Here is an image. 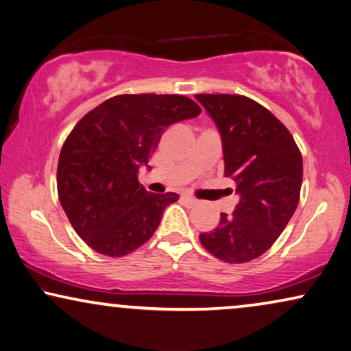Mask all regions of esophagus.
<instances>
[{
    "label": "esophagus",
    "mask_w": 351,
    "mask_h": 351,
    "mask_svg": "<svg viewBox=\"0 0 351 351\" xmlns=\"http://www.w3.org/2000/svg\"><path fill=\"white\" fill-rule=\"evenodd\" d=\"M183 200H186V202H188L189 205H195V204H197V199L193 197V195H189V194H184V195H183Z\"/></svg>",
    "instance_id": "1"
}]
</instances>
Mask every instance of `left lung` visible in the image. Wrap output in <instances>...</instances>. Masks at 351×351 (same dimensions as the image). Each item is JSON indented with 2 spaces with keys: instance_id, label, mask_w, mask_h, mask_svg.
<instances>
[{
  "instance_id": "1",
  "label": "left lung",
  "mask_w": 351,
  "mask_h": 351,
  "mask_svg": "<svg viewBox=\"0 0 351 351\" xmlns=\"http://www.w3.org/2000/svg\"><path fill=\"white\" fill-rule=\"evenodd\" d=\"M221 133L224 176L241 195L200 244L218 260L258 258L281 236L300 200L302 152L291 132L258 102L241 95H195Z\"/></svg>"
}]
</instances>
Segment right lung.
<instances>
[{"instance_id": "add662e5", "label": "right lung", "mask_w": 351, "mask_h": 351, "mask_svg": "<svg viewBox=\"0 0 351 351\" xmlns=\"http://www.w3.org/2000/svg\"><path fill=\"white\" fill-rule=\"evenodd\" d=\"M202 109L180 95H119L88 112L64 141L58 163L60 205L77 234L107 256L132 254L151 239L178 194H152L139 167L163 130Z\"/></svg>"}]
</instances>
